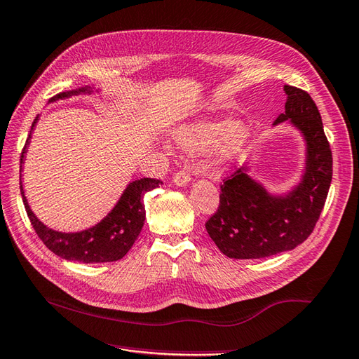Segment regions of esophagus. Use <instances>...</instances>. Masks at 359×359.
Masks as SVG:
<instances>
[{"label":"esophagus","mask_w":359,"mask_h":359,"mask_svg":"<svg viewBox=\"0 0 359 359\" xmlns=\"http://www.w3.org/2000/svg\"><path fill=\"white\" fill-rule=\"evenodd\" d=\"M172 182H174V185H176V187H187L188 183L191 182L189 172H188V171H185V170H180V171H177L176 174H174Z\"/></svg>","instance_id":"1"}]
</instances>
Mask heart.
Masks as SVG:
<instances>
[{"label": "heart", "instance_id": "1", "mask_svg": "<svg viewBox=\"0 0 359 359\" xmlns=\"http://www.w3.org/2000/svg\"><path fill=\"white\" fill-rule=\"evenodd\" d=\"M249 136V128L243 121H198L182 127L176 133V140L189 149L200 151L214 145L212 161L215 165L229 163L243 149Z\"/></svg>", "mask_w": 359, "mask_h": 359}]
</instances>
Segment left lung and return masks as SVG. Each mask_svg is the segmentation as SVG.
I'll return each instance as SVG.
<instances>
[{
	"mask_svg": "<svg viewBox=\"0 0 359 359\" xmlns=\"http://www.w3.org/2000/svg\"><path fill=\"white\" fill-rule=\"evenodd\" d=\"M285 113L273 125L292 123L306 140V170L298 185L273 196L237 170L220 187V203L205 223L208 234L229 258H264L290 251L312 234L332 182V151L318 108L307 91L285 86Z\"/></svg>",
	"mask_w": 359,
	"mask_h": 359,
	"instance_id": "8db88e82",
	"label": "left lung"
}]
</instances>
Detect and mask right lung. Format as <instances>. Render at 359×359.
Masks as SVG:
<instances>
[{
  "mask_svg": "<svg viewBox=\"0 0 359 359\" xmlns=\"http://www.w3.org/2000/svg\"><path fill=\"white\" fill-rule=\"evenodd\" d=\"M90 87H82L78 90L64 91V93L56 95L52 97V102L57 99H65L73 95L81 93H91ZM38 122L33 121L30 135L26 140V145L21 153V163H24V154L27 153V145L30 142L32 131L35 128ZM22 170V165H21ZM162 185L161 180L144 177L131 182L125 188L123 194L121 196L119 202L114 205L113 210L108 212L105 217L95 226H91L81 232H60L50 229L48 226L41 222L33 211L30 210L26 196H24L22 185L21 196L24 206H26L27 215L33 229L38 237L43 240V243L56 254L57 257L64 258L69 262H79V263H108L118 262L127 254L131 246L135 245L142 228L145 222V206H144V196L154 188Z\"/></svg>",
  "mask_w": 359,
  "mask_h": 359,
  "instance_id": "1",
  "label": "right lung"
}]
</instances>
